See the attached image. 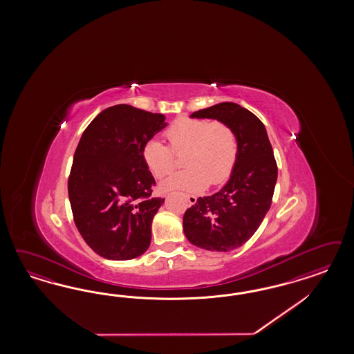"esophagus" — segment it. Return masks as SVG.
Instances as JSON below:
<instances>
[{
	"label": "esophagus",
	"instance_id": "obj_1",
	"mask_svg": "<svg viewBox=\"0 0 354 354\" xmlns=\"http://www.w3.org/2000/svg\"><path fill=\"white\" fill-rule=\"evenodd\" d=\"M185 198L188 200V203L191 205L196 204V201H197V197H194L192 194H185Z\"/></svg>",
	"mask_w": 354,
	"mask_h": 354
}]
</instances>
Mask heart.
Segmentation results:
<instances>
[{
	"mask_svg": "<svg viewBox=\"0 0 354 354\" xmlns=\"http://www.w3.org/2000/svg\"><path fill=\"white\" fill-rule=\"evenodd\" d=\"M170 147L160 140H149L142 148L147 166L157 178L171 174L178 165L176 154L184 156V169L163 180L162 189L198 192L209 183H225L235 167L239 141L231 126L221 120L176 119L165 131Z\"/></svg>",
	"mask_w": 354,
	"mask_h": 354,
	"instance_id": "1",
	"label": "heart"
}]
</instances>
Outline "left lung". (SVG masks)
I'll return each mask as SVG.
<instances>
[{"mask_svg":"<svg viewBox=\"0 0 354 354\" xmlns=\"http://www.w3.org/2000/svg\"><path fill=\"white\" fill-rule=\"evenodd\" d=\"M191 118L225 122L236 132L239 153L225 187L198 197L183 216L189 243L213 252H230L254 235L271 206L278 166L263 123L245 107L221 102L194 111Z\"/></svg>","mask_w":354,"mask_h":354,"instance_id":"8db88e82","label":"left lung"}]
</instances>
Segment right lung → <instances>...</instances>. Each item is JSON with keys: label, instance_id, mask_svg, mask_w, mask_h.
Segmentation results:
<instances>
[{"label": "right lung", "instance_id": "right-lung-1", "mask_svg": "<svg viewBox=\"0 0 354 354\" xmlns=\"http://www.w3.org/2000/svg\"><path fill=\"white\" fill-rule=\"evenodd\" d=\"M166 127L165 115L131 105L107 107L83 132L68 176L76 228L101 257L126 261L150 245L151 221L165 198L142 148Z\"/></svg>", "mask_w": 354, "mask_h": 354}]
</instances>
